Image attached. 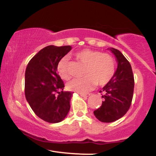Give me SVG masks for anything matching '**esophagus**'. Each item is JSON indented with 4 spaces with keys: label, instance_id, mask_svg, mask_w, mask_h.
<instances>
[{
    "label": "esophagus",
    "instance_id": "1",
    "mask_svg": "<svg viewBox=\"0 0 156 156\" xmlns=\"http://www.w3.org/2000/svg\"><path fill=\"white\" fill-rule=\"evenodd\" d=\"M80 95L81 96V97H89L91 95V94L90 93H87V94H80Z\"/></svg>",
    "mask_w": 156,
    "mask_h": 156
}]
</instances>
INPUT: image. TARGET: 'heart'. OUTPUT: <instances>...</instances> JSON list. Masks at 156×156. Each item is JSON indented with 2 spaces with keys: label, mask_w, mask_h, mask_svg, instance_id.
Masks as SVG:
<instances>
[{
  "label": "heart",
  "mask_w": 156,
  "mask_h": 156,
  "mask_svg": "<svg viewBox=\"0 0 156 156\" xmlns=\"http://www.w3.org/2000/svg\"><path fill=\"white\" fill-rule=\"evenodd\" d=\"M75 58L85 65L82 78L71 80L67 83V89L73 92L84 94L94 86H105L112 79L116 72V61L111 54L99 51L83 49L76 52ZM57 71L61 78L69 80L70 74L67 58H62L57 64Z\"/></svg>",
  "instance_id": "b5f03b06"
}]
</instances>
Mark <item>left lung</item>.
Listing matches in <instances>:
<instances>
[{"instance_id":"1","label":"left lung","mask_w":156,"mask_h":156,"mask_svg":"<svg viewBox=\"0 0 156 156\" xmlns=\"http://www.w3.org/2000/svg\"><path fill=\"white\" fill-rule=\"evenodd\" d=\"M110 50L117 58L118 67L112 79L100 91L103 103L94 111L97 119L103 122H112L122 117L129 110L133 95L134 77L130 62L119 51Z\"/></svg>"}]
</instances>
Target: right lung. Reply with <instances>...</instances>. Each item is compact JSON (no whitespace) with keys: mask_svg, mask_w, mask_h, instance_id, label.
Listing matches in <instances>:
<instances>
[{"mask_svg":"<svg viewBox=\"0 0 156 156\" xmlns=\"http://www.w3.org/2000/svg\"><path fill=\"white\" fill-rule=\"evenodd\" d=\"M69 45H50L30 60L25 74V95L36 115L49 123L62 121L70 108L73 92H64L57 64L69 53Z\"/></svg>","mask_w":156,"mask_h":156,"instance_id":"1","label":"right lung"}]
</instances>
